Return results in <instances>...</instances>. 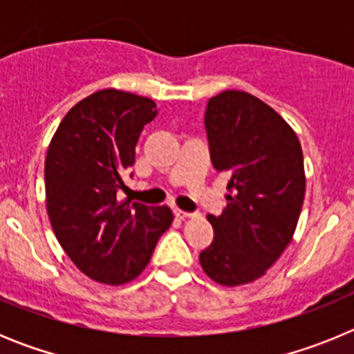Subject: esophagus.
I'll return each mask as SVG.
<instances>
[{"label": "esophagus", "mask_w": 354, "mask_h": 354, "mask_svg": "<svg viewBox=\"0 0 354 354\" xmlns=\"http://www.w3.org/2000/svg\"><path fill=\"white\" fill-rule=\"evenodd\" d=\"M175 216L179 218V220H186V218H192V212L187 211H183V209H175Z\"/></svg>", "instance_id": "1"}]
</instances>
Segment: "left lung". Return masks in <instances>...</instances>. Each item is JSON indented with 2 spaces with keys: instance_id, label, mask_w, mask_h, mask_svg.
<instances>
[{
  "instance_id": "left-lung-1",
  "label": "left lung",
  "mask_w": 354,
  "mask_h": 354,
  "mask_svg": "<svg viewBox=\"0 0 354 354\" xmlns=\"http://www.w3.org/2000/svg\"><path fill=\"white\" fill-rule=\"evenodd\" d=\"M205 131L212 167L228 175V204L209 214L214 228L200 264L225 287L261 278L289 246L305 198V167L292 127L255 95L211 97Z\"/></svg>"
}]
</instances>
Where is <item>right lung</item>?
<instances>
[{"mask_svg":"<svg viewBox=\"0 0 354 354\" xmlns=\"http://www.w3.org/2000/svg\"><path fill=\"white\" fill-rule=\"evenodd\" d=\"M149 97L106 88L68 109L46 156V207L55 236L77 270L122 286L142 274L174 221L170 207L117 200L145 124Z\"/></svg>","mask_w":354,"mask_h":354,"instance_id":"add662e5","label":"right lung"}]
</instances>
